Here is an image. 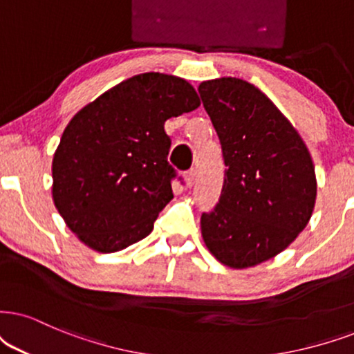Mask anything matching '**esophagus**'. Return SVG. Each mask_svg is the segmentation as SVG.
<instances>
[{
  "mask_svg": "<svg viewBox=\"0 0 354 354\" xmlns=\"http://www.w3.org/2000/svg\"><path fill=\"white\" fill-rule=\"evenodd\" d=\"M196 176H198V171H196V168L187 169V171L185 173V181H186V186H189V187H191L192 185H194Z\"/></svg>",
  "mask_w": 354,
  "mask_h": 354,
  "instance_id": "esophagus-1",
  "label": "esophagus"
}]
</instances>
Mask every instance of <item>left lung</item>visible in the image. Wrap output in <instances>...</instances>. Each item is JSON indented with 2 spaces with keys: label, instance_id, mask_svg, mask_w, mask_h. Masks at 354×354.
Listing matches in <instances>:
<instances>
[{
  "label": "left lung",
  "instance_id": "left-lung-1",
  "mask_svg": "<svg viewBox=\"0 0 354 354\" xmlns=\"http://www.w3.org/2000/svg\"><path fill=\"white\" fill-rule=\"evenodd\" d=\"M198 89L227 167L218 203L201 217L204 243L225 266H257L310 221L314 163L292 124L252 83L230 77Z\"/></svg>",
  "mask_w": 354,
  "mask_h": 354
}]
</instances>
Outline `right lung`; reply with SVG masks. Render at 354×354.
Listing matches in <instances>:
<instances>
[{"instance_id":"1","label":"right lung","mask_w":354,"mask_h":354,"mask_svg":"<svg viewBox=\"0 0 354 354\" xmlns=\"http://www.w3.org/2000/svg\"><path fill=\"white\" fill-rule=\"evenodd\" d=\"M199 104L186 80L150 71L115 84L75 114L53 155L52 196L84 245L114 253L153 230L178 176L168 162L165 120Z\"/></svg>"}]
</instances>
